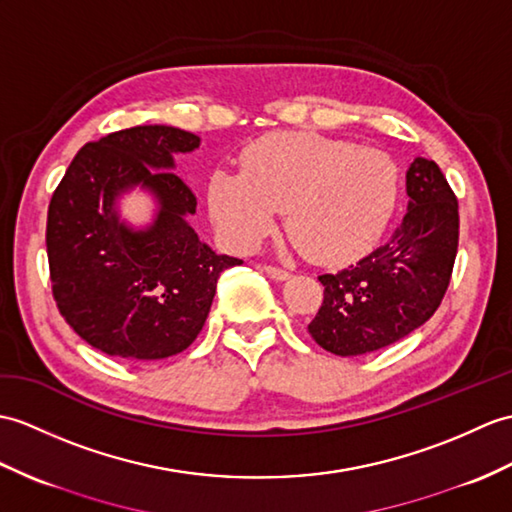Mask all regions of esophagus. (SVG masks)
<instances>
[{"label":"esophagus","instance_id":"esophagus-1","mask_svg":"<svg viewBox=\"0 0 512 512\" xmlns=\"http://www.w3.org/2000/svg\"><path fill=\"white\" fill-rule=\"evenodd\" d=\"M264 270H266V275L268 277H272L275 281H285L290 277V272L285 270V268H277V266H264Z\"/></svg>","mask_w":512,"mask_h":512}]
</instances>
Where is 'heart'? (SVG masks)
Returning a JSON list of instances; mask_svg holds the SVG:
<instances>
[{
    "instance_id": "b5f03b06",
    "label": "heart",
    "mask_w": 512,
    "mask_h": 512,
    "mask_svg": "<svg viewBox=\"0 0 512 512\" xmlns=\"http://www.w3.org/2000/svg\"><path fill=\"white\" fill-rule=\"evenodd\" d=\"M399 168L386 152L316 133H268L242 152V172L209 176L207 202L222 242L248 253L275 229L320 266L351 264L386 231Z\"/></svg>"
}]
</instances>
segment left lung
Instances as JSON below:
<instances>
[{"label": "left lung", "instance_id": "left-lung-1", "mask_svg": "<svg viewBox=\"0 0 512 512\" xmlns=\"http://www.w3.org/2000/svg\"><path fill=\"white\" fill-rule=\"evenodd\" d=\"M408 213L371 255L320 275L323 305L307 329L329 353L364 355L397 342L441 305L458 253V200L445 174L417 157L406 174Z\"/></svg>", "mask_w": 512, "mask_h": 512}]
</instances>
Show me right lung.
<instances>
[{"label":"right lung","mask_w":512,"mask_h":512,"mask_svg":"<svg viewBox=\"0 0 512 512\" xmlns=\"http://www.w3.org/2000/svg\"><path fill=\"white\" fill-rule=\"evenodd\" d=\"M200 137L174 126H135L82 146L47 209V261L58 312L113 358L163 360L185 351L209 316L220 272L242 259L216 255L187 218L196 196L172 154ZM141 184L158 196L148 230L119 222L114 198Z\"/></svg>","instance_id":"add662e5"}]
</instances>
